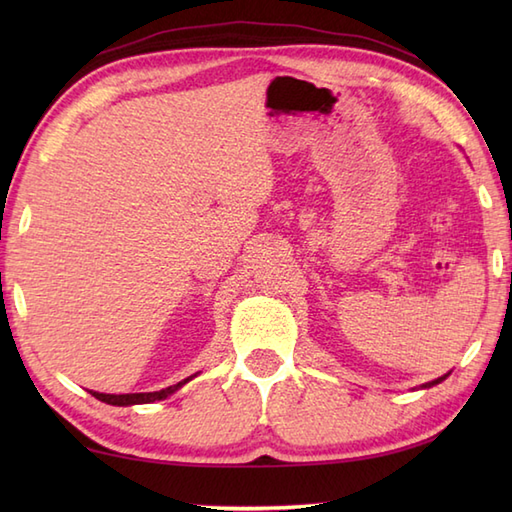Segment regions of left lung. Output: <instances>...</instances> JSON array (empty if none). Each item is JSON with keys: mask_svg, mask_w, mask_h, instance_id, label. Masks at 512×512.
<instances>
[{"mask_svg": "<svg viewBox=\"0 0 512 512\" xmlns=\"http://www.w3.org/2000/svg\"><path fill=\"white\" fill-rule=\"evenodd\" d=\"M447 376H449V374H444V376H440V378H436V380H431V383H424V385H422V389H429V387H433V385H438V383H442V380H444V378H447Z\"/></svg>", "mask_w": 512, "mask_h": 512, "instance_id": "1", "label": "left lung"}]
</instances>
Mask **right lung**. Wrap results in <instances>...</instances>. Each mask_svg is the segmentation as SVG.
<instances>
[{
    "instance_id": "obj_1",
    "label": "right lung",
    "mask_w": 512,
    "mask_h": 512,
    "mask_svg": "<svg viewBox=\"0 0 512 512\" xmlns=\"http://www.w3.org/2000/svg\"><path fill=\"white\" fill-rule=\"evenodd\" d=\"M191 378H193V376H189V378L180 380L178 385H171V387H165V389H160V391H147V394H101V391H90V394H92L94 398H99L101 402H107V405H116V407L147 405V402L165 400L167 396L176 394V391H178L182 385H187Z\"/></svg>"
}]
</instances>
